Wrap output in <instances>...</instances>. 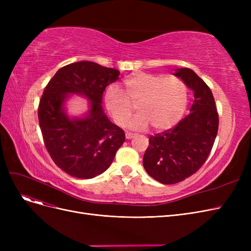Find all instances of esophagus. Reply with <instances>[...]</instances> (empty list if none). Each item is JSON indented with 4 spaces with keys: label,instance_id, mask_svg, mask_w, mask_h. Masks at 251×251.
<instances>
[{
    "label": "esophagus",
    "instance_id": "esophagus-1",
    "mask_svg": "<svg viewBox=\"0 0 251 251\" xmlns=\"http://www.w3.org/2000/svg\"><path fill=\"white\" fill-rule=\"evenodd\" d=\"M134 136H135V134H133V133H130V132H126V139H132Z\"/></svg>",
    "mask_w": 251,
    "mask_h": 251
}]
</instances>
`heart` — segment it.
I'll return each instance as SVG.
<instances>
[{"instance_id": "1", "label": "heart", "mask_w": 251, "mask_h": 251, "mask_svg": "<svg viewBox=\"0 0 251 251\" xmlns=\"http://www.w3.org/2000/svg\"><path fill=\"white\" fill-rule=\"evenodd\" d=\"M124 94L117 86L107 88L104 107L118 126H125L134 112L139 114L127 126L146 130L151 125L156 131H166L183 117L188 103V87L179 77L163 74L136 72L124 81Z\"/></svg>"}]
</instances>
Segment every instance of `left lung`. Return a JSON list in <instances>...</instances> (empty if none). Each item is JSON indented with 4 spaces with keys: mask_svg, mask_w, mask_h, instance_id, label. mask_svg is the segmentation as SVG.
Wrapping results in <instances>:
<instances>
[{
    "mask_svg": "<svg viewBox=\"0 0 251 251\" xmlns=\"http://www.w3.org/2000/svg\"><path fill=\"white\" fill-rule=\"evenodd\" d=\"M174 75L194 92L191 113L176 126L150 136L143 168L162 184H175L191 177L206 161L214 146L219 116L214 95L193 70L180 68Z\"/></svg>",
    "mask_w": 251,
    "mask_h": 251,
    "instance_id": "8db88e82",
    "label": "left lung"
}]
</instances>
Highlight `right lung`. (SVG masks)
<instances>
[{"mask_svg":"<svg viewBox=\"0 0 251 251\" xmlns=\"http://www.w3.org/2000/svg\"><path fill=\"white\" fill-rule=\"evenodd\" d=\"M119 74L93 62H77L60 68L44 90L39 123L45 147L58 168L72 177L91 179L102 174L125 142L124 130L111 123L101 105L105 87ZM69 94L91 101L86 117L67 116L63 104Z\"/></svg>","mask_w":251,"mask_h":251,"instance_id":"1","label":"right lung"}]
</instances>
